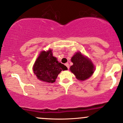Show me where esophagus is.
Here are the masks:
<instances>
[{"label":"esophagus","instance_id":"1","mask_svg":"<svg viewBox=\"0 0 123 123\" xmlns=\"http://www.w3.org/2000/svg\"><path fill=\"white\" fill-rule=\"evenodd\" d=\"M65 66H66V67H67V68L68 69H69V63H65Z\"/></svg>","mask_w":123,"mask_h":123}]
</instances>
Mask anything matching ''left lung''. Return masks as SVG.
Instances as JSON below:
<instances>
[{
	"label": "left lung",
	"mask_w": 123,
	"mask_h": 123,
	"mask_svg": "<svg viewBox=\"0 0 123 123\" xmlns=\"http://www.w3.org/2000/svg\"><path fill=\"white\" fill-rule=\"evenodd\" d=\"M73 65L70 70L79 80L84 81L91 77L94 72L95 67L91 61L80 52H77L72 57Z\"/></svg>",
	"instance_id": "obj_1"
}]
</instances>
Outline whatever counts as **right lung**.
<instances>
[{"mask_svg":"<svg viewBox=\"0 0 123 123\" xmlns=\"http://www.w3.org/2000/svg\"><path fill=\"white\" fill-rule=\"evenodd\" d=\"M67 69L66 66L59 62L57 58L53 57L51 50L41 52L33 67V72L38 79L51 83L55 81L62 70Z\"/></svg>","mask_w":123,"mask_h":123,"instance_id":"right-lung-1","label":"right lung"}]
</instances>
